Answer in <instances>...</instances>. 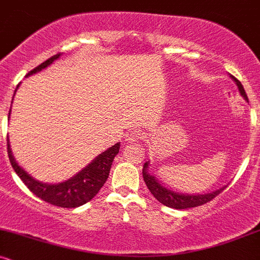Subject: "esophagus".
<instances>
[{"label":"esophagus","instance_id":"esophagus-1","mask_svg":"<svg viewBox=\"0 0 260 260\" xmlns=\"http://www.w3.org/2000/svg\"><path fill=\"white\" fill-rule=\"evenodd\" d=\"M143 138V133L139 132V131L137 129H131L128 131V132L124 134V139H126V142L128 143H133L136 142V140H139Z\"/></svg>","mask_w":260,"mask_h":260}]
</instances>
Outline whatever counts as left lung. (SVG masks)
<instances>
[{
    "instance_id": "obj_1",
    "label": "left lung",
    "mask_w": 260,
    "mask_h": 260,
    "mask_svg": "<svg viewBox=\"0 0 260 260\" xmlns=\"http://www.w3.org/2000/svg\"><path fill=\"white\" fill-rule=\"evenodd\" d=\"M231 78L235 80L236 84L238 86V90H240L241 95L246 100H248L247 98L246 91H244L243 85L241 84V82L237 78H235L234 76H231ZM148 164L145 162L144 166H143V178H144L145 184H147L148 189L150 190L151 194L155 197V199H157L161 204L166 205L169 208L174 209H188V208H196L199 207V205L205 204V203H209L213 201L215 197H217L220 193L225 189V187L220 188V189L215 190V192L207 193V194H197V196H190V194H182V193L174 192V190L168 189L166 187H164L162 184H160L157 182L156 178L154 176H151L148 172Z\"/></svg>"
}]
</instances>
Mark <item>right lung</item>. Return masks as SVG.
Wrapping results in <instances>:
<instances>
[{
	"mask_svg": "<svg viewBox=\"0 0 260 260\" xmlns=\"http://www.w3.org/2000/svg\"><path fill=\"white\" fill-rule=\"evenodd\" d=\"M61 53L52 56L49 59L43 62L41 64H39L38 67H35L34 70L30 71L28 73V76H30L32 73H37L39 71L44 70L47 66L51 64L55 59H57ZM19 84L17 85V88ZM17 91V89H16ZM16 94V92H14ZM10 113H8V118H10ZM120 150V144L112 145L111 148L107 149L106 151L101 153L99 156L95 160H92V162L89 164L85 169H83L79 174H77L71 180L62 182V183L57 184H47V183H41L37 180L29 176L22 168L18 166V164L14 160L13 155H12L11 148H10V142H8L7 137V151H8V157H10L11 165L13 168L16 174L19 176L20 180L23 181V183L29 188L31 193H34L38 198L43 199L46 203L55 205V207H61V208H77L80 205L85 204L89 201H91L95 196L99 193L101 187L104 186L107 177H109L110 169H111L112 161L115 159L116 155L118 154Z\"/></svg>",
	"mask_w": 260,
	"mask_h": 260,
	"instance_id": "obj_1",
	"label": "right lung"
}]
</instances>
